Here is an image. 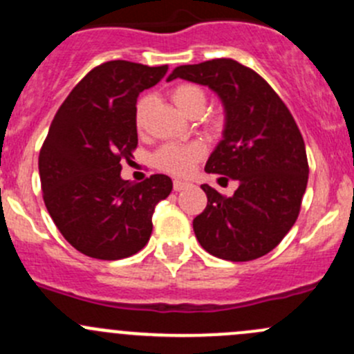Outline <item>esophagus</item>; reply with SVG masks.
Masks as SVG:
<instances>
[{
  "mask_svg": "<svg viewBox=\"0 0 354 354\" xmlns=\"http://www.w3.org/2000/svg\"><path fill=\"white\" fill-rule=\"evenodd\" d=\"M173 188H174V192H181V190H185V188H188V183L183 180H174Z\"/></svg>",
  "mask_w": 354,
  "mask_h": 354,
  "instance_id": "esophagus-1",
  "label": "esophagus"
}]
</instances>
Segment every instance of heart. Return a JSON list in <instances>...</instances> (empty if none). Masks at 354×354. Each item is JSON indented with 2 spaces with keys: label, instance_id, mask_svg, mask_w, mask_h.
Listing matches in <instances>:
<instances>
[{
  "label": "heart",
  "instance_id": "1",
  "mask_svg": "<svg viewBox=\"0 0 354 354\" xmlns=\"http://www.w3.org/2000/svg\"><path fill=\"white\" fill-rule=\"evenodd\" d=\"M171 99L183 113L190 114L192 111L205 106V92L197 84H180L171 91ZM145 113H147V99H140L135 106V127L142 130L145 124ZM203 156V145L198 142L192 144H180L169 142L162 145L156 154V166L159 169L167 171L171 174H188Z\"/></svg>",
  "mask_w": 354,
  "mask_h": 354
}]
</instances>
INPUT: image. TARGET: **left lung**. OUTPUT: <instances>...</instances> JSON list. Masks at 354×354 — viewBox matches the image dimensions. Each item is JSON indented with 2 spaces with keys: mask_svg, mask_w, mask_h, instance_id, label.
Segmentation results:
<instances>
[{
  "mask_svg": "<svg viewBox=\"0 0 354 354\" xmlns=\"http://www.w3.org/2000/svg\"><path fill=\"white\" fill-rule=\"evenodd\" d=\"M174 78L207 85L221 97L226 109L224 138L205 171L240 183L233 197L202 185L207 207L194 219L195 236L217 259L248 262L263 257L296 223L308 183L298 124L257 71L231 58L178 66L167 80Z\"/></svg>",
  "mask_w": 354,
  "mask_h": 354,
  "instance_id": "left-lung-1",
  "label": "left lung"
}]
</instances>
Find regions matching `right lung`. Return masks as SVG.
I'll return each mask as SVG.
<instances>
[{
  "instance_id": "obj_1",
  "label": "right lung",
  "mask_w": 354,
  "mask_h": 354,
  "mask_svg": "<svg viewBox=\"0 0 354 354\" xmlns=\"http://www.w3.org/2000/svg\"><path fill=\"white\" fill-rule=\"evenodd\" d=\"M167 66L102 63L88 71L56 113L39 154L42 198L73 248L120 260L147 245L152 214L173 190L166 174L142 183L121 180V160L137 149V97L162 80Z\"/></svg>"
}]
</instances>
